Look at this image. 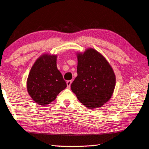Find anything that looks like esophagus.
Returning a JSON list of instances; mask_svg holds the SVG:
<instances>
[{
	"label": "esophagus",
	"instance_id": "1",
	"mask_svg": "<svg viewBox=\"0 0 149 149\" xmlns=\"http://www.w3.org/2000/svg\"><path fill=\"white\" fill-rule=\"evenodd\" d=\"M72 83V81L71 80H69V81H66V84H67V87L68 88H70V86Z\"/></svg>",
	"mask_w": 149,
	"mask_h": 149
}]
</instances>
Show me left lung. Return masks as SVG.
<instances>
[{
  "instance_id": "left-lung-1",
  "label": "left lung",
  "mask_w": 149,
  "mask_h": 149,
  "mask_svg": "<svg viewBox=\"0 0 149 149\" xmlns=\"http://www.w3.org/2000/svg\"><path fill=\"white\" fill-rule=\"evenodd\" d=\"M77 73L71 89L78 100L89 109L100 107L114 93L116 75L109 62L95 49L77 52Z\"/></svg>"
}]
</instances>
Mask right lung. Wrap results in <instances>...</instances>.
<instances>
[{"instance_id": "obj_1", "label": "right lung", "mask_w": 149, "mask_h": 149, "mask_svg": "<svg viewBox=\"0 0 149 149\" xmlns=\"http://www.w3.org/2000/svg\"><path fill=\"white\" fill-rule=\"evenodd\" d=\"M56 59V55L43 54L30 71L26 89L31 99L39 105L47 106L66 88L65 81L57 68Z\"/></svg>"}]
</instances>
